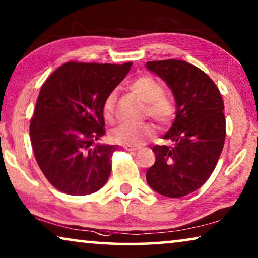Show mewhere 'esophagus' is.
<instances>
[{
	"instance_id": "34e87169",
	"label": "esophagus",
	"mask_w": 258,
	"mask_h": 258,
	"mask_svg": "<svg viewBox=\"0 0 258 258\" xmlns=\"http://www.w3.org/2000/svg\"><path fill=\"white\" fill-rule=\"evenodd\" d=\"M123 148H124V149L128 150V151H136V150L141 149L140 147H132V146H123Z\"/></svg>"
}]
</instances>
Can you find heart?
<instances>
[{
	"label": "heart",
	"mask_w": 258,
	"mask_h": 258,
	"mask_svg": "<svg viewBox=\"0 0 258 258\" xmlns=\"http://www.w3.org/2000/svg\"><path fill=\"white\" fill-rule=\"evenodd\" d=\"M129 89L146 103V114L161 124H167L175 116V103L164 95V88L154 77L144 75L130 83ZM116 94L111 93L105 98L103 115L108 122H114ZM156 129L153 123H123L111 133V140L122 146L140 147L154 137Z\"/></svg>",
	"instance_id": "heart-1"
}]
</instances>
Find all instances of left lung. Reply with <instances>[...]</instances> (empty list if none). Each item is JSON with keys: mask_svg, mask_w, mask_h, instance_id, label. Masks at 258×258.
<instances>
[{"mask_svg": "<svg viewBox=\"0 0 258 258\" xmlns=\"http://www.w3.org/2000/svg\"><path fill=\"white\" fill-rule=\"evenodd\" d=\"M170 88L176 116L163 139L172 147L155 146V163L147 170L149 186L161 195L178 199L201 188L213 174L225 140L224 103L206 73L179 59L147 62Z\"/></svg>", "mask_w": 258, "mask_h": 258, "instance_id": "1", "label": "left lung"}]
</instances>
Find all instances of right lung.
<instances>
[{
  "label": "right lung",
  "instance_id": "1",
  "mask_svg": "<svg viewBox=\"0 0 258 258\" xmlns=\"http://www.w3.org/2000/svg\"><path fill=\"white\" fill-rule=\"evenodd\" d=\"M132 64L68 62L42 86L30 122V140L38 167L59 191L89 195L107 183L117 147L90 146L105 134V98Z\"/></svg>",
  "mask_w": 258,
  "mask_h": 258
}]
</instances>
